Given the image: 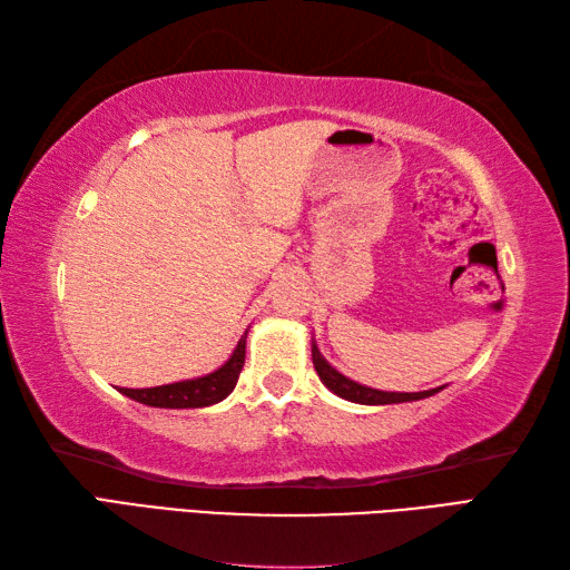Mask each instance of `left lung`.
Listing matches in <instances>:
<instances>
[{
	"instance_id": "1",
	"label": "left lung",
	"mask_w": 570,
	"mask_h": 570,
	"mask_svg": "<svg viewBox=\"0 0 570 570\" xmlns=\"http://www.w3.org/2000/svg\"><path fill=\"white\" fill-rule=\"evenodd\" d=\"M311 355H313V367H316L321 382L328 386L333 394L341 399H347L353 404H367V406H380V404H404V402H419V399L433 396L435 392H441L443 386H435V390L426 392H382V390H372V386L360 384L355 380L345 377L343 372H337L328 360L321 355V350L316 341L311 337Z\"/></svg>"
}]
</instances>
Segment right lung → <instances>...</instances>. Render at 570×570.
I'll list each match as a JSON object with an SVG mask.
<instances>
[{
	"mask_svg": "<svg viewBox=\"0 0 570 570\" xmlns=\"http://www.w3.org/2000/svg\"><path fill=\"white\" fill-rule=\"evenodd\" d=\"M245 345H247V333L239 337L237 347L233 350V355L227 357L225 365L213 370L210 374H203V377L149 386V390H127V386H119V392L129 399H135L139 404L156 406V409L213 406L217 402H223V399L229 396V392L235 390L242 365H245Z\"/></svg>",
	"mask_w": 570,
	"mask_h": 570,
	"instance_id": "right-lung-1",
	"label": "right lung"
}]
</instances>
